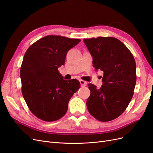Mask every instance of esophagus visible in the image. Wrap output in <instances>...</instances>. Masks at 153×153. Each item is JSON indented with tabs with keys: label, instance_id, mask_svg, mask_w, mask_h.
Instances as JSON below:
<instances>
[{
	"label": "esophagus",
	"instance_id": "1",
	"mask_svg": "<svg viewBox=\"0 0 153 153\" xmlns=\"http://www.w3.org/2000/svg\"><path fill=\"white\" fill-rule=\"evenodd\" d=\"M79 82H80V84H81L82 86H85V85H87V83H86L84 80H80Z\"/></svg>",
	"mask_w": 153,
	"mask_h": 153
}]
</instances>
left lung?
I'll return each mask as SVG.
<instances>
[{"mask_svg":"<svg viewBox=\"0 0 153 153\" xmlns=\"http://www.w3.org/2000/svg\"><path fill=\"white\" fill-rule=\"evenodd\" d=\"M84 42L96 70L103 72L100 89L88 84V111L100 121H112L124 112L133 97L137 81L135 59L126 46L113 37L84 39Z\"/></svg>","mask_w":153,"mask_h":153,"instance_id":"left-lung-1","label":"left lung"}]
</instances>
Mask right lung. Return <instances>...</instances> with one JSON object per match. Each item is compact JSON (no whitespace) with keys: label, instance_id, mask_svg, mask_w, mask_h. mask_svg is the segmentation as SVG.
Here are the masks:
<instances>
[{"label":"right lung","instance_id":"add662e5","mask_svg":"<svg viewBox=\"0 0 153 153\" xmlns=\"http://www.w3.org/2000/svg\"><path fill=\"white\" fill-rule=\"evenodd\" d=\"M81 40L50 35L27 49L20 68L22 92L30 112L52 122L66 114L69 100L80 87L76 79L64 80L58 71L69 49Z\"/></svg>","mask_w":153,"mask_h":153}]
</instances>
